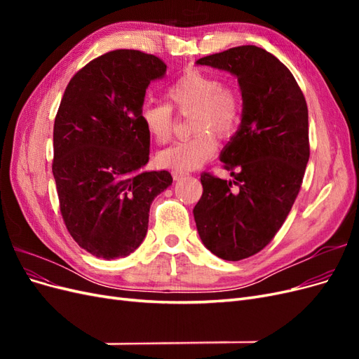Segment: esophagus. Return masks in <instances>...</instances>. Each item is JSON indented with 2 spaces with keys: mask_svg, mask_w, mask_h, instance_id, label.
I'll use <instances>...</instances> for the list:
<instances>
[{
  "mask_svg": "<svg viewBox=\"0 0 359 359\" xmlns=\"http://www.w3.org/2000/svg\"><path fill=\"white\" fill-rule=\"evenodd\" d=\"M189 175H190V173H187V172H182V170H173V172H172V177H173V180H175V181H180V180L187 178Z\"/></svg>",
  "mask_w": 359,
  "mask_h": 359,
  "instance_id": "34e87169",
  "label": "esophagus"
}]
</instances>
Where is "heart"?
<instances>
[{"label":"heart","instance_id":"obj_1","mask_svg":"<svg viewBox=\"0 0 359 359\" xmlns=\"http://www.w3.org/2000/svg\"><path fill=\"white\" fill-rule=\"evenodd\" d=\"M168 103H145L140 121L157 144H166L173 133V109L190 115L194 135L163 149L157 160L163 168L193 170L208 161L219 147V137L233 136L241 126L243 97L233 85L222 83L219 76L189 69L166 90Z\"/></svg>","mask_w":359,"mask_h":359}]
</instances>
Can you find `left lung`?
<instances>
[{
	"mask_svg": "<svg viewBox=\"0 0 359 359\" xmlns=\"http://www.w3.org/2000/svg\"><path fill=\"white\" fill-rule=\"evenodd\" d=\"M231 72L243 94V119L223 149L233 181L203 172V193L193 210L205 247L224 260L265 248L295 202L310 157L309 109L290 70L253 45L198 60Z\"/></svg>",
	"mask_w": 359,
	"mask_h": 359,
	"instance_id": "left-lung-1",
	"label": "left lung"
}]
</instances>
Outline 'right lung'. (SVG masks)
I'll use <instances>...</instances> for the list:
<instances>
[{"mask_svg":"<svg viewBox=\"0 0 359 359\" xmlns=\"http://www.w3.org/2000/svg\"><path fill=\"white\" fill-rule=\"evenodd\" d=\"M168 66L140 50L107 52L70 79L53 124L52 172L73 240L103 259L142 244L149 206L172 184L168 170L142 172L149 135L140 107Z\"/></svg>","mask_w":359,"mask_h":359,"instance_id":"right-lung-1","label":"right lung"}]
</instances>
